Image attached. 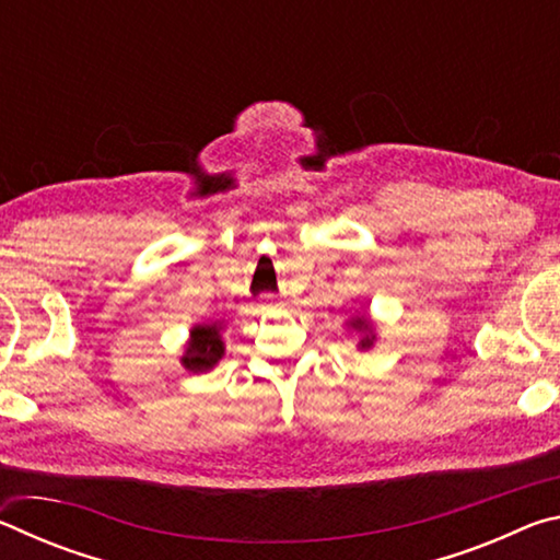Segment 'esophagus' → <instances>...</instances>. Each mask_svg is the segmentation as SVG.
Wrapping results in <instances>:
<instances>
[{
    "mask_svg": "<svg viewBox=\"0 0 560 560\" xmlns=\"http://www.w3.org/2000/svg\"><path fill=\"white\" fill-rule=\"evenodd\" d=\"M264 308H281V303H267V306Z\"/></svg>",
    "mask_w": 560,
    "mask_h": 560,
    "instance_id": "34e87169",
    "label": "esophagus"
}]
</instances>
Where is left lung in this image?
<instances>
[{
	"label": "left lung",
	"instance_id": "1",
	"mask_svg": "<svg viewBox=\"0 0 560 560\" xmlns=\"http://www.w3.org/2000/svg\"><path fill=\"white\" fill-rule=\"evenodd\" d=\"M346 328H348V330H355V334H358V343H355L358 350H371V348L375 346L377 328H375V320H373L371 316H368V314L350 316V318L346 320Z\"/></svg>",
	"mask_w": 560,
	"mask_h": 560
}]
</instances>
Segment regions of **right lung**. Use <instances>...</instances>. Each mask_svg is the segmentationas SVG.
<instances>
[{"mask_svg": "<svg viewBox=\"0 0 560 560\" xmlns=\"http://www.w3.org/2000/svg\"><path fill=\"white\" fill-rule=\"evenodd\" d=\"M224 320H207L189 328L187 343L179 363L189 373H207L224 358V340H222Z\"/></svg>", "mask_w": 560, "mask_h": 560, "instance_id": "1", "label": "right lung"}]
</instances>
